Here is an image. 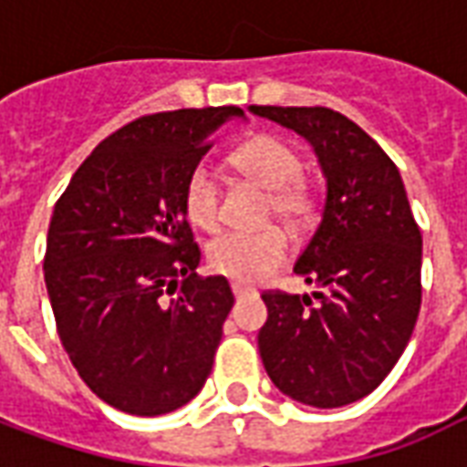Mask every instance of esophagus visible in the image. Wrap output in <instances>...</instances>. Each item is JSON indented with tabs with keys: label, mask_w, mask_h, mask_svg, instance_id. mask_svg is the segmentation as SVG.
I'll list each match as a JSON object with an SVG mask.
<instances>
[{
	"label": "esophagus",
	"mask_w": 467,
	"mask_h": 467,
	"mask_svg": "<svg viewBox=\"0 0 467 467\" xmlns=\"http://www.w3.org/2000/svg\"><path fill=\"white\" fill-rule=\"evenodd\" d=\"M233 293H234V297H243V295H250L253 290H250V287H244V285H240V283H233Z\"/></svg>",
	"instance_id": "esophagus-1"
}]
</instances>
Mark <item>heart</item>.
I'll list each match as a JSON object with an SVG mask.
<instances>
[{
    "label": "heart",
    "mask_w": 467,
    "mask_h": 467,
    "mask_svg": "<svg viewBox=\"0 0 467 467\" xmlns=\"http://www.w3.org/2000/svg\"><path fill=\"white\" fill-rule=\"evenodd\" d=\"M230 162L240 174L260 184L267 194V214L280 217L293 230H305L317 220L320 194L303 174V157L293 142L280 134H254L243 142ZM187 220L200 230L220 224V184L207 164H197L184 180L182 192ZM290 254V240L283 230L270 227L265 233H227L214 237L207 247V263L217 275L234 283H260L277 273Z\"/></svg>",
    "instance_id": "b5f03b06"
}]
</instances>
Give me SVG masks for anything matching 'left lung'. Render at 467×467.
<instances>
[{
	"label": "left lung",
	"instance_id": "1",
	"mask_svg": "<svg viewBox=\"0 0 467 467\" xmlns=\"http://www.w3.org/2000/svg\"><path fill=\"white\" fill-rule=\"evenodd\" d=\"M310 140L327 177L323 220L295 273L320 290H265L257 345L293 400L343 408L370 395L410 340L422 303V234L400 172L362 127L330 107L254 105Z\"/></svg>",
	"mask_w": 467,
	"mask_h": 467
}]
</instances>
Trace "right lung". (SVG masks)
Returning a JSON list of instances; mask_svg holds the SVG:
<instances>
[{
	"label": "right lung",
	"mask_w": 467,
	"mask_h": 467,
	"mask_svg": "<svg viewBox=\"0 0 467 467\" xmlns=\"http://www.w3.org/2000/svg\"><path fill=\"white\" fill-rule=\"evenodd\" d=\"M240 107L142 115L97 144L57 200L45 283L87 388L130 415H164L213 372L233 290L197 275L184 180Z\"/></svg>",
	"instance_id": "obj_1"
}]
</instances>
